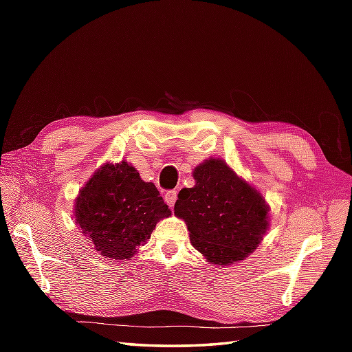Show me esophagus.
Returning <instances> with one entry per match:
<instances>
[{
    "label": "esophagus",
    "instance_id": "esophagus-1",
    "mask_svg": "<svg viewBox=\"0 0 352 352\" xmlns=\"http://www.w3.org/2000/svg\"><path fill=\"white\" fill-rule=\"evenodd\" d=\"M164 201H166V204H168L170 208L174 207L175 201H177V192H175V190L166 192V195H164Z\"/></svg>",
    "mask_w": 352,
    "mask_h": 352
}]
</instances>
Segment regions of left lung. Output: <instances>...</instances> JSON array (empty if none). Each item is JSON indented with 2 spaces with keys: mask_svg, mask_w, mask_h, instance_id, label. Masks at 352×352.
Instances as JSON below:
<instances>
[{
  "mask_svg": "<svg viewBox=\"0 0 352 352\" xmlns=\"http://www.w3.org/2000/svg\"><path fill=\"white\" fill-rule=\"evenodd\" d=\"M192 175L195 186L178 193L174 214L188 226L193 248L212 265L245 260L269 230L265 197L222 159L210 157Z\"/></svg>",
  "mask_w": 352,
  "mask_h": 352,
  "instance_id": "left-lung-1",
  "label": "left lung"
}]
</instances>
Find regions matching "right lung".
Wrapping results in <instances>:
<instances>
[{"instance_id": "obj_1", "label": "right lung", "mask_w": 352, "mask_h": 352, "mask_svg": "<svg viewBox=\"0 0 352 352\" xmlns=\"http://www.w3.org/2000/svg\"><path fill=\"white\" fill-rule=\"evenodd\" d=\"M169 216L155 186L142 180L126 160L96 169L74 204L81 233L110 260H130L151 237L157 222Z\"/></svg>"}]
</instances>
